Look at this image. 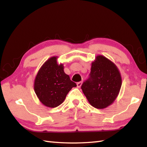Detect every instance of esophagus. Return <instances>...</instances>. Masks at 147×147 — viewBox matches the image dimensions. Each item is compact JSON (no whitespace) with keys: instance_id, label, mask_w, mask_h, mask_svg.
Returning <instances> with one entry per match:
<instances>
[{"instance_id":"obj_1","label":"esophagus","mask_w":147,"mask_h":147,"mask_svg":"<svg viewBox=\"0 0 147 147\" xmlns=\"http://www.w3.org/2000/svg\"><path fill=\"white\" fill-rule=\"evenodd\" d=\"M82 82H78L77 83V86L78 87V88H80L81 87V86H82Z\"/></svg>"}]
</instances>
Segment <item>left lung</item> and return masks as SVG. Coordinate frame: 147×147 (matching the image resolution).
<instances>
[{
  "instance_id": "obj_1",
  "label": "left lung",
  "mask_w": 147,
  "mask_h": 147,
  "mask_svg": "<svg viewBox=\"0 0 147 147\" xmlns=\"http://www.w3.org/2000/svg\"><path fill=\"white\" fill-rule=\"evenodd\" d=\"M121 85V74L116 65L100 55L92 63L89 78L81 88L90 104L95 108L102 109L114 102Z\"/></svg>"
}]
</instances>
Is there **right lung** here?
<instances>
[{
    "mask_svg": "<svg viewBox=\"0 0 147 147\" xmlns=\"http://www.w3.org/2000/svg\"><path fill=\"white\" fill-rule=\"evenodd\" d=\"M57 59L52 57L42 65L34 83V90L40 101L51 108L61 105L72 88L76 86L64 73L63 64H57Z\"/></svg>",
    "mask_w": 147,
    "mask_h": 147,
    "instance_id": "obj_1",
    "label": "right lung"
}]
</instances>
